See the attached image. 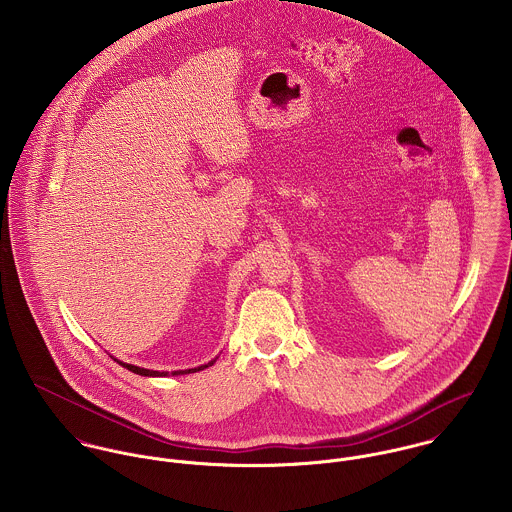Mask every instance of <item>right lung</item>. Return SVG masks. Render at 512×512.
I'll return each instance as SVG.
<instances>
[{
	"label": "right lung",
	"instance_id": "obj_1",
	"mask_svg": "<svg viewBox=\"0 0 512 512\" xmlns=\"http://www.w3.org/2000/svg\"><path fill=\"white\" fill-rule=\"evenodd\" d=\"M118 365L124 366V368H128V370H132V372H136V374H140V376H167L169 372H159V370H149V368H142V366L136 365H128V363H122V361H118V359H114ZM215 361L217 359H213L211 363H207V365L197 366V368H189V370H175V372H171V374H189V372H197V370H203V368H207V366L215 365Z\"/></svg>",
	"mask_w": 512,
	"mask_h": 512
}]
</instances>
